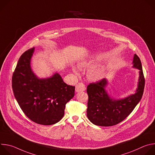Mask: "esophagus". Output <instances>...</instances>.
I'll list each match as a JSON object with an SVG mask.
<instances>
[{
  "mask_svg": "<svg viewBox=\"0 0 155 155\" xmlns=\"http://www.w3.org/2000/svg\"><path fill=\"white\" fill-rule=\"evenodd\" d=\"M86 90L85 85L83 83H78L75 86V91L76 92H81Z\"/></svg>",
  "mask_w": 155,
  "mask_h": 155,
  "instance_id": "1",
  "label": "esophagus"
}]
</instances>
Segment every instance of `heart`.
Segmentation results:
<instances>
[{"mask_svg":"<svg viewBox=\"0 0 155 155\" xmlns=\"http://www.w3.org/2000/svg\"><path fill=\"white\" fill-rule=\"evenodd\" d=\"M95 66V63L94 61L90 59H84L79 62V67L81 68H93ZM72 70L75 74L78 75L80 73L78 68L75 67H72ZM104 74L102 70L97 68H93L91 69L88 72L87 76L91 81H97L101 80L104 77Z\"/></svg>","mask_w":155,"mask_h":155,"instance_id":"heart-1","label":"heart"}]
</instances>
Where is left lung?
<instances>
[{
    "label": "left lung",
    "mask_w": 155,
    "mask_h": 155,
    "mask_svg": "<svg viewBox=\"0 0 155 155\" xmlns=\"http://www.w3.org/2000/svg\"><path fill=\"white\" fill-rule=\"evenodd\" d=\"M133 68L139 69V78L136 93L121 99H115L108 96L105 90L108 84L106 78L87 86L88 95L87 117L94 124L112 126L123 121L132 112L140 102L145 86V78L140 58L135 54Z\"/></svg>",
    "instance_id": "obj_1"
}]
</instances>
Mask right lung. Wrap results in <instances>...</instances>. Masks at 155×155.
Returning <instances> with one entry per match:
<instances>
[{"mask_svg":"<svg viewBox=\"0 0 155 155\" xmlns=\"http://www.w3.org/2000/svg\"><path fill=\"white\" fill-rule=\"evenodd\" d=\"M34 49L19 58L12 76V89L20 108L31 120L51 125L63 118L65 104L75 95V86L64 83L58 73L47 78H38L31 66Z\"/></svg>","mask_w":155,"mask_h":155,"instance_id":"obj_1","label":"right lung"}]
</instances>
